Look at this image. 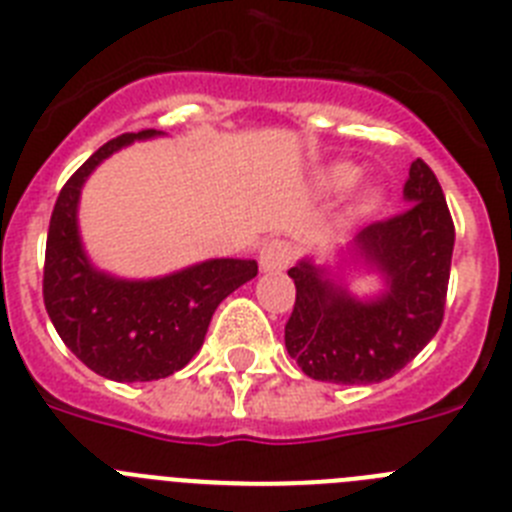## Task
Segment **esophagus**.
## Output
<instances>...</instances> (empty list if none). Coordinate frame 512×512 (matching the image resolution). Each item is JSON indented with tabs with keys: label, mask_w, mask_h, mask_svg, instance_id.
I'll return each mask as SVG.
<instances>
[{
	"label": "esophagus",
	"mask_w": 512,
	"mask_h": 512,
	"mask_svg": "<svg viewBox=\"0 0 512 512\" xmlns=\"http://www.w3.org/2000/svg\"><path fill=\"white\" fill-rule=\"evenodd\" d=\"M295 256V248L287 241H269L264 243L259 253V264L264 271H282L287 269L289 261Z\"/></svg>",
	"instance_id": "34e87169"
}]
</instances>
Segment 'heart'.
Wrapping results in <instances>:
<instances>
[{
  "mask_svg": "<svg viewBox=\"0 0 512 512\" xmlns=\"http://www.w3.org/2000/svg\"><path fill=\"white\" fill-rule=\"evenodd\" d=\"M359 179H361V171L356 169V166L338 164V166H333L328 174H325L323 184H325V189H330V192H346V189L354 187ZM377 207H379V194L377 192H369L364 200H361V210L372 212V210H377Z\"/></svg>",
  "mask_w": 512,
  "mask_h": 512,
  "instance_id": "heart-1",
  "label": "heart"
}]
</instances>
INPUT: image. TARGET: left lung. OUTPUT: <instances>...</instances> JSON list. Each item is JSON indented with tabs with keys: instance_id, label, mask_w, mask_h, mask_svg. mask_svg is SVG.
I'll return each mask as SVG.
<instances>
[{
	"instance_id": "obj_1",
	"label": "left lung",
	"mask_w": 512,
	"mask_h": 512,
	"mask_svg": "<svg viewBox=\"0 0 512 512\" xmlns=\"http://www.w3.org/2000/svg\"><path fill=\"white\" fill-rule=\"evenodd\" d=\"M405 200L410 207L400 215L356 235V251L384 274L382 297L359 302L310 261L287 271L297 297L284 343L307 377L333 384L382 382L413 361L441 328L454 220L423 158L410 164Z\"/></svg>"
}]
</instances>
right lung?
Segmentation results:
<instances>
[{"instance_id": "1", "label": "right lung", "mask_w": 512, "mask_h": 512, "mask_svg": "<svg viewBox=\"0 0 512 512\" xmlns=\"http://www.w3.org/2000/svg\"><path fill=\"white\" fill-rule=\"evenodd\" d=\"M140 130L107 140L63 184L48 225L43 302L53 328L81 364L115 382H153L179 372L205 341L212 312L225 297L259 274L256 261L212 259L169 277L125 282L87 261L76 228V205L87 176Z\"/></svg>"}]
</instances>
